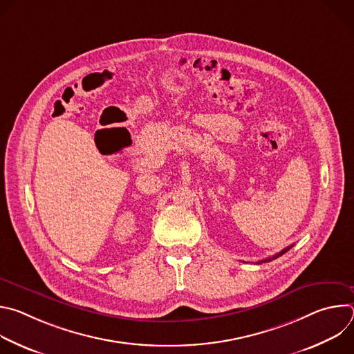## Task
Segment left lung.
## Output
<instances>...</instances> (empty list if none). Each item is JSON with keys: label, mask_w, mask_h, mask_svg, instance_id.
<instances>
[{"label": "left lung", "mask_w": 354, "mask_h": 354, "mask_svg": "<svg viewBox=\"0 0 354 354\" xmlns=\"http://www.w3.org/2000/svg\"><path fill=\"white\" fill-rule=\"evenodd\" d=\"M292 246V245H291ZM291 246H287L286 249H283L281 252H279V254H276V255H273L272 258H268V259H263V261H261V262H258V263H262V262H270V261H273V259H277L279 257H281L283 254H286V252L288 250V249H291Z\"/></svg>", "instance_id": "8db88e82"}]
</instances>
